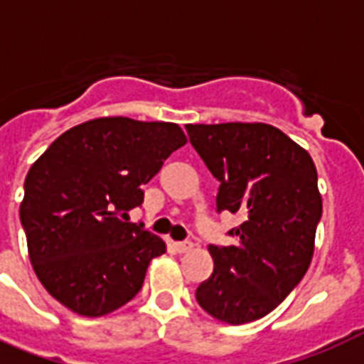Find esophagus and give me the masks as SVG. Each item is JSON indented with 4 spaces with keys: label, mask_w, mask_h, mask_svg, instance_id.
<instances>
[{
    "label": "esophagus",
    "mask_w": 364,
    "mask_h": 364,
    "mask_svg": "<svg viewBox=\"0 0 364 364\" xmlns=\"http://www.w3.org/2000/svg\"><path fill=\"white\" fill-rule=\"evenodd\" d=\"M193 242H188V240H185V242H177L176 243V249L179 251V253H188L191 249H193Z\"/></svg>",
    "instance_id": "esophagus-1"
}]
</instances>
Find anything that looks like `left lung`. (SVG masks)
<instances>
[{
    "label": "left lung",
    "instance_id": "left-lung-1",
    "mask_svg": "<svg viewBox=\"0 0 364 364\" xmlns=\"http://www.w3.org/2000/svg\"><path fill=\"white\" fill-rule=\"evenodd\" d=\"M219 185L217 211L245 221L234 245H210L213 274L196 289L211 317L243 325L270 314L304 277L323 202L308 151L264 122L187 124Z\"/></svg>",
    "mask_w": 364,
    "mask_h": 364
}]
</instances>
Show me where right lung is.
Instances as JSON below:
<instances>
[{
    "label": "right lung",
    "instance_id": "obj_1",
    "mask_svg": "<svg viewBox=\"0 0 364 364\" xmlns=\"http://www.w3.org/2000/svg\"><path fill=\"white\" fill-rule=\"evenodd\" d=\"M187 137L173 122L102 117L56 137L24 181L20 223L39 282L79 316L130 302L166 243L128 223L141 185Z\"/></svg>",
    "mask_w": 364,
    "mask_h": 364
}]
</instances>
